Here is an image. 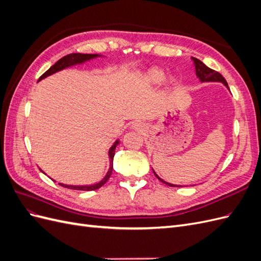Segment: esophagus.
<instances>
[{"mask_svg":"<svg viewBox=\"0 0 261 261\" xmlns=\"http://www.w3.org/2000/svg\"><path fill=\"white\" fill-rule=\"evenodd\" d=\"M138 126H139V125H138L137 123H135V124H134V127H135V128H137V127H138Z\"/></svg>","mask_w":261,"mask_h":261,"instance_id":"obj_1","label":"esophagus"}]
</instances>
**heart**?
Returning <instances> with one entry per match:
<instances>
[{"mask_svg":"<svg viewBox=\"0 0 261 261\" xmlns=\"http://www.w3.org/2000/svg\"><path fill=\"white\" fill-rule=\"evenodd\" d=\"M144 78H145V82L147 84L158 85V84H160L164 81L165 73H164L163 69H161L159 67H151V68H149L147 70ZM171 83L174 84V81H172Z\"/></svg>","mask_w":261,"mask_h":261,"instance_id":"heart-1","label":"heart"}]
</instances>
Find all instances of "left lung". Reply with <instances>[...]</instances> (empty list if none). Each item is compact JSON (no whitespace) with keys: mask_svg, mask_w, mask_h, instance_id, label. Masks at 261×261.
I'll use <instances>...</instances> for the list:
<instances>
[{"mask_svg":"<svg viewBox=\"0 0 261 261\" xmlns=\"http://www.w3.org/2000/svg\"><path fill=\"white\" fill-rule=\"evenodd\" d=\"M192 60L194 61V65H195V69H196V76L199 78V81L201 82V83H207V82H219V83H222L226 88L230 90V88H228V86H227V83H226V81L224 80V77L221 75L220 73H218V72H216V70H213V69H211V68H209L208 66H206L203 64V63L200 61V60H198V59H196V58H192ZM152 171H153V169H152ZM153 173H154V175L159 178L162 183H164L165 185H168V186H172V187H179L180 185H174V184H171V183H168V181H165V180H163L162 178H160L159 176L156 175V173L153 171Z\"/></svg>","mask_w":261,"mask_h":261,"instance_id":"8db88e82","label":"left lung"}]
</instances>
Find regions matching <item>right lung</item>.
Instances as JSON below:
<instances>
[{
    "label": "right lung",
    "mask_w": 261,
    "mask_h": 261,
    "mask_svg": "<svg viewBox=\"0 0 261 261\" xmlns=\"http://www.w3.org/2000/svg\"><path fill=\"white\" fill-rule=\"evenodd\" d=\"M101 57V55L99 54H82V53H72V54H68V55H65L64 58L60 59L57 63H55L54 65H52L46 72L39 78L38 82H40L42 80H44L45 77H48L54 73L57 72H60V70L64 69V68H67L69 66H73V65H76V64H83V63L87 62V61H90L92 59H96V58H99ZM120 144V140H116L115 143L111 146V148L109 149V158H110V168H109V171L107 172L106 176L102 178L99 183L97 184H93V185H82V186H78V185H66V184H61V186L63 187H66V188H70V189H76V191H96V189L100 188L101 186H103L108 179L110 178V176H111L112 174V170H113V158H114V153H115V148L116 146Z\"/></svg>",
    "instance_id": "obj_1"
}]
</instances>
